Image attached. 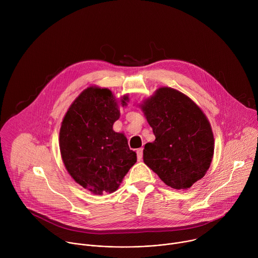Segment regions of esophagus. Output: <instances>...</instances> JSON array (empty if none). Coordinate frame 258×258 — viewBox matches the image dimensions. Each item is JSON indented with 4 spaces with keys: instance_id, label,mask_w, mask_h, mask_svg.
Returning <instances> with one entry per match:
<instances>
[{
    "instance_id": "esophagus-1",
    "label": "esophagus",
    "mask_w": 258,
    "mask_h": 258,
    "mask_svg": "<svg viewBox=\"0 0 258 258\" xmlns=\"http://www.w3.org/2000/svg\"><path fill=\"white\" fill-rule=\"evenodd\" d=\"M137 156H138V160L141 161L143 158V148H140L137 150Z\"/></svg>"
}]
</instances>
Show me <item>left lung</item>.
Listing matches in <instances>:
<instances>
[{"mask_svg":"<svg viewBox=\"0 0 258 258\" xmlns=\"http://www.w3.org/2000/svg\"><path fill=\"white\" fill-rule=\"evenodd\" d=\"M155 141L143 151L145 164L166 186L187 190L207 172L213 157L211 124L201 108L181 92L161 87L139 104Z\"/></svg>","mask_w":258,"mask_h":258,"instance_id":"left-lung-1","label":"left lung"}]
</instances>
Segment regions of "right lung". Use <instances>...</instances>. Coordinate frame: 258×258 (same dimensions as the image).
<instances>
[{
	"label": "right lung",
	"instance_id": "obj_1",
	"mask_svg": "<svg viewBox=\"0 0 258 258\" xmlns=\"http://www.w3.org/2000/svg\"><path fill=\"white\" fill-rule=\"evenodd\" d=\"M126 102L127 95L117 100L109 89L91 86L72 102L61 122L59 147L64 166L95 195L115 192L137 162L126 137L113 131L119 106Z\"/></svg>",
	"mask_w": 258,
	"mask_h": 258
}]
</instances>
